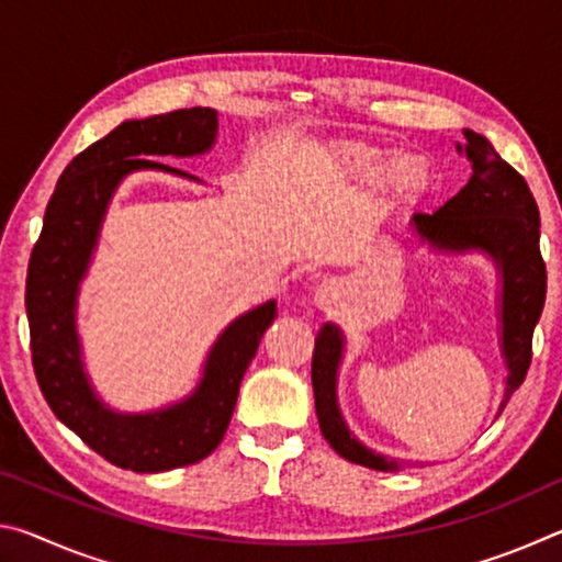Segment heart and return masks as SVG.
Wrapping results in <instances>:
<instances>
[{
  "label": "heart",
  "mask_w": 562,
  "mask_h": 562,
  "mask_svg": "<svg viewBox=\"0 0 562 562\" xmlns=\"http://www.w3.org/2000/svg\"><path fill=\"white\" fill-rule=\"evenodd\" d=\"M337 160L349 176L369 178L379 170L382 154L364 144H341L337 148ZM382 180L389 190L398 195H412L429 183V166L416 156H394L382 170Z\"/></svg>",
  "instance_id": "b5f03b06"
}]
</instances>
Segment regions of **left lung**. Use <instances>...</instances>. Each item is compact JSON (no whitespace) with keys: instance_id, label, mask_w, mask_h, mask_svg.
<instances>
[{"instance_id":"8db88e82","label":"left lung","mask_w":562,"mask_h":562,"mask_svg":"<svg viewBox=\"0 0 562 562\" xmlns=\"http://www.w3.org/2000/svg\"><path fill=\"white\" fill-rule=\"evenodd\" d=\"M465 154L473 176L459 195L443 203L434 215L416 213L412 225L422 240L443 250H483L501 265L503 272V355L508 361V386L503 406L522 384L532 357V329L546 304V260L540 255V213L530 188L516 168L503 160L486 138L463 131ZM341 359V335L325 325L315 339L312 355V386L319 429L327 443L347 461L374 471L396 469L394 461L364 449L349 434L337 408V367ZM498 412V414H501Z\"/></svg>"}]
</instances>
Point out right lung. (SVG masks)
I'll return each mask as SVG.
<instances>
[{
    "mask_svg": "<svg viewBox=\"0 0 562 562\" xmlns=\"http://www.w3.org/2000/svg\"><path fill=\"white\" fill-rule=\"evenodd\" d=\"M213 109H180L126 121L81 150L56 183L40 240L26 270L32 364L46 404L79 439L113 465L158 473L203 461L223 441L240 382L255 359L278 304L237 317L207 357L195 394L166 412L123 416L93 396L79 359L74 329L76 288L97 245L99 225L119 180L131 170H180L148 156H195L213 146Z\"/></svg>",
    "mask_w": 562,
    "mask_h": 562,
    "instance_id": "obj_1",
    "label": "right lung"
}]
</instances>
